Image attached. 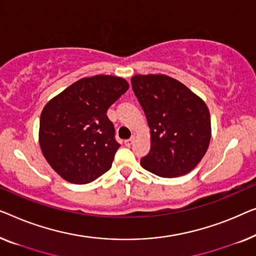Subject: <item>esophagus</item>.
Masks as SVG:
<instances>
[{"mask_svg":"<svg viewBox=\"0 0 256 256\" xmlns=\"http://www.w3.org/2000/svg\"><path fill=\"white\" fill-rule=\"evenodd\" d=\"M133 142H134V136H131V138L130 139H128V140H125L124 142V144H125V146H128V147H130L133 144Z\"/></svg>","mask_w":256,"mask_h":256,"instance_id":"34e87169","label":"esophagus"}]
</instances>
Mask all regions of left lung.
Wrapping results in <instances>:
<instances>
[{"instance_id":"1","label":"left lung","mask_w":256,"mask_h":256,"mask_svg":"<svg viewBox=\"0 0 256 256\" xmlns=\"http://www.w3.org/2000/svg\"><path fill=\"white\" fill-rule=\"evenodd\" d=\"M131 84L150 128V150L140 164L161 178L188 174L210 144L206 104L167 75H134Z\"/></svg>"}]
</instances>
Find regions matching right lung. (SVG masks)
Returning <instances> with one entry per match:
<instances>
[{
	"label": "right lung",
	"instance_id": "add662e5",
	"mask_svg": "<svg viewBox=\"0 0 256 256\" xmlns=\"http://www.w3.org/2000/svg\"><path fill=\"white\" fill-rule=\"evenodd\" d=\"M128 89L124 78L95 75L74 82L44 106L39 144L61 178L86 184L111 168L120 145L106 111Z\"/></svg>",
	"mask_w": 256,
	"mask_h": 256
}]
</instances>
